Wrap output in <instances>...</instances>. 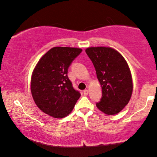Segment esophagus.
<instances>
[{"mask_svg": "<svg viewBox=\"0 0 157 157\" xmlns=\"http://www.w3.org/2000/svg\"><path fill=\"white\" fill-rule=\"evenodd\" d=\"M83 94H84L85 96H87V95L89 94V90H88V89L84 90V91H83Z\"/></svg>", "mask_w": 157, "mask_h": 157, "instance_id": "esophagus-1", "label": "esophagus"}]
</instances>
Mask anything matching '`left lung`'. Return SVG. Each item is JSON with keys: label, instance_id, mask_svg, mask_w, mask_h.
I'll use <instances>...</instances> for the list:
<instances>
[{"label": "left lung", "instance_id": "1", "mask_svg": "<svg viewBox=\"0 0 157 157\" xmlns=\"http://www.w3.org/2000/svg\"><path fill=\"white\" fill-rule=\"evenodd\" d=\"M86 52L96 70L102 97L97 109L108 115L118 113L130 101L133 82L128 65L118 51L111 47H89Z\"/></svg>", "mask_w": 157, "mask_h": 157}]
</instances>
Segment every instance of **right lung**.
<instances>
[{
  "label": "right lung",
  "mask_w": 157,
  "mask_h": 157,
  "mask_svg": "<svg viewBox=\"0 0 157 157\" xmlns=\"http://www.w3.org/2000/svg\"><path fill=\"white\" fill-rule=\"evenodd\" d=\"M80 48L53 47L43 55L32 74L31 92L40 110L55 118L72 111L80 97L68 77V68Z\"/></svg>",
  "instance_id": "add662e5"
}]
</instances>
